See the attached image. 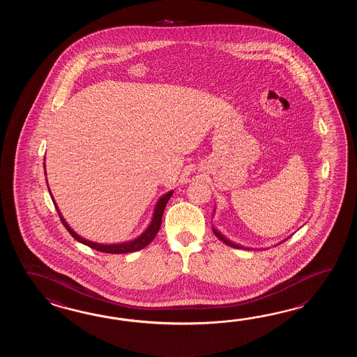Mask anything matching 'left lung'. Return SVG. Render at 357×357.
<instances>
[{
	"label": "left lung",
	"instance_id": "1",
	"mask_svg": "<svg viewBox=\"0 0 357 357\" xmlns=\"http://www.w3.org/2000/svg\"><path fill=\"white\" fill-rule=\"evenodd\" d=\"M213 232H214V235L217 236L218 238H220V241H223V243L228 245V246H231V248H235V249H245L243 246H240V245H237V243H231L229 240H227L226 237L223 235H220V232L215 229V228H213Z\"/></svg>",
	"mask_w": 357,
	"mask_h": 357
}]
</instances>
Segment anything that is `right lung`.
<instances>
[{"instance_id":"right-lung-1","label":"right lung","mask_w":357,"mask_h":357,"mask_svg":"<svg viewBox=\"0 0 357 357\" xmlns=\"http://www.w3.org/2000/svg\"><path fill=\"white\" fill-rule=\"evenodd\" d=\"M48 190H50V188H48ZM172 194H174V191H169V192L165 194V195L158 200V203L155 205V209H154L152 222H151L149 227L146 228V231H145L143 235L139 236L137 238L132 240V241H129V243H116V245H102V243H91V241H88V240H85L83 237L76 235L75 232H74L71 228L68 227V223L62 218V215H61L57 205L54 203V199H52V200H54L56 211H57L59 215H60L62 225L68 229V234L73 236L75 240H77L79 243H84V245L89 246L91 249H94V250L102 251V252H108V254H125V252H132V251L140 250V249H143V248L148 246L149 243H152L153 240H154V237H155V235H157L158 231H160V225H162V215H163L165 208H166V205H167L169 197H172Z\"/></svg>"}]
</instances>
